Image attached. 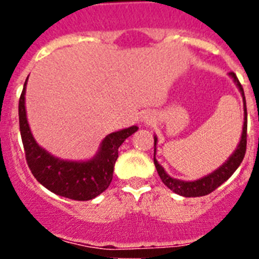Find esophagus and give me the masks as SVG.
<instances>
[{
    "label": "esophagus",
    "mask_w": 259,
    "mask_h": 259,
    "mask_svg": "<svg viewBox=\"0 0 259 259\" xmlns=\"http://www.w3.org/2000/svg\"><path fill=\"white\" fill-rule=\"evenodd\" d=\"M143 122H144V123H149V122H150V120H149V116H148V115L144 116V118H143Z\"/></svg>",
    "instance_id": "esophagus-1"
}]
</instances>
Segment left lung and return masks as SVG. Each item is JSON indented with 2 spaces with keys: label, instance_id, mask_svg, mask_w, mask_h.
<instances>
[{
  "label": "left lung",
  "instance_id": "obj_1",
  "mask_svg": "<svg viewBox=\"0 0 259 259\" xmlns=\"http://www.w3.org/2000/svg\"><path fill=\"white\" fill-rule=\"evenodd\" d=\"M231 76L233 77L235 83L239 87L240 92H241L242 98H244V111H245V118H244V127H242V135L241 140H240L239 146L237 149L235 150L232 155L228 158V161L221 166L217 171H214L210 175L205 176L202 179L196 180V182H183V180L172 179L171 176H168L166 174V171L163 170V167L158 163L157 159H155V150H154V164L155 168L158 171V175L161 178V180L163 182V184L166 185L167 188H170L171 191L175 192V193L180 194V196H184V197H200V196H206V194L211 193L215 189L221 187L226 180H228L232 176V174L237 170V167L240 166V163L242 162L244 157H245L246 152V130H248V120H246V102H245V95H244V89H242L241 83L237 79L236 74L235 72H230ZM157 144V137H154V146Z\"/></svg>",
  "mask_w": 259,
  "mask_h": 259
}]
</instances>
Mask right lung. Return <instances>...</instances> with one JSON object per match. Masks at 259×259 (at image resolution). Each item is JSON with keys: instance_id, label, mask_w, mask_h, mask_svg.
Returning a JSON list of instances; mask_svg holds the SVG:
<instances>
[{"instance_id": "right-lung-1", "label": "right lung", "mask_w": 259, "mask_h": 259, "mask_svg": "<svg viewBox=\"0 0 259 259\" xmlns=\"http://www.w3.org/2000/svg\"><path fill=\"white\" fill-rule=\"evenodd\" d=\"M26 84L27 80L19 98V127L26 161L32 175L45 188L62 197L76 201H88L97 197L98 194L106 191L113 180L119 146L127 137L135 134L139 127L132 125L107 135L102 141L98 154L91 161L72 162L59 159L40 148L32 136L24 106Z\"/></svg>"}]
</instances>
